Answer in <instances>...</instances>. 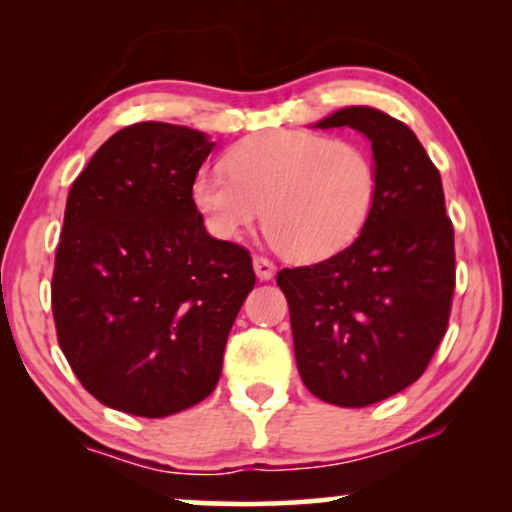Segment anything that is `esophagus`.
Returning <instances> with one entry per match:
<instances>
[{"label": "esophagus", "instance_id": "esophagus-1", "mask_svg": "<svg viewBox=\"0 0 512 512\" xmlns=\"http://www.w3.org/2000/svg\"><path fill=\"white\" fill-rule=\"evenodd\" d=\"M254 270L261 279H270L272 275H275V263L265 256H254Z\"/></svg>", "mask_w": 512, "mask_h": 512}]
</instances>
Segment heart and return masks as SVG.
Instances as JSON below:
<instances>
[{
    "label": "heart",
    "mask_w": 512,
    "mask_h": 512,
    "mask_svg": "<svg viewBox=\"0 0 512 512\" xmlns=\"http://www.w3.org/2000/svg\"><path fill=\"white\" fill-rule=\"evenodd\" d=\"M377 165L366 146L310 130H268L226 153V172L193 177L191 200L209 233L235 242L263 216L284 256L317 263L345 251L368 226Z\"/></svg>",
    "instance_id": "heart-1"
}]
</instances>
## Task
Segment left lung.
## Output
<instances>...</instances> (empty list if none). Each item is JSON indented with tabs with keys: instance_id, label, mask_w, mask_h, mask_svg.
I'll return each mask as SVG.
<instances>
[{
	"instance_id": "left-lung-1",
	"label": "left lung",
	"mask_w": 512,
	"mask_h": 512,
	"mask_svg": "<svg viewBox=\"0 0 512 512\" xmlns=\"http://www.w3.org/2000/svg\"><path fill=\"white\" fill-rule=\"evenodd\" d=\"M352 128L373 146L377 200L345 251L279 270L305 387L340 408L417 382L443 340L454 296V228L438 167L408 125L347 107L317 128Z\"/></svg>"
}]
</instances>
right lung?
<instances>
[{
    "label": "right lung",
    "instance_id": "right-lung-1",
    "mask_svg": "<svg viewBox=\"0 0 512 512\" xmlns=\"http://www.w3.org/2000/svg\"><path fill=\"white\" fill-rule=\"evenodd\" d=\"M212 149L205 132L181 125H128L69 191L55 331L83 389L128 415L167 417L212 394L256 284L249 251L209 235L191 200Z\"/></svg>",
    "mask_w": 512,
    "mask_h": 512
}]
</instances>
